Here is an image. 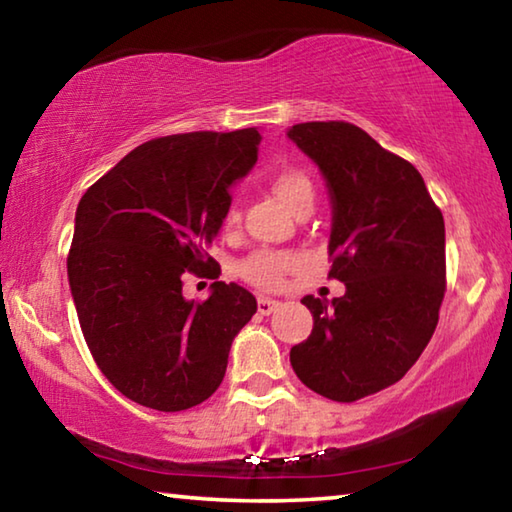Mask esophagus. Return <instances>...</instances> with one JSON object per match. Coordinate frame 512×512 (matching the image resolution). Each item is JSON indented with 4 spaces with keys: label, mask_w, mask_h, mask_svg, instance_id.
Returning a JSON list of instances; mask_svg holds the SVG:
<instances>
[{
    "label": "esophagus",
    "mask_w": 512,
    "mask_h": 512,
    "mask_svg": "<svg viewBox=\"0 0 512 512\" xmlns=\"http://www.w3.org/2000/svg\"><path fill=\"white\" fill-rule=\"evenodd\" d=\"M280 307V302L277 300H271V298H259L257 300V311L262 316H268V314H273V311Z\"/></svg>",
    "instance_id": "34e87169"
}]
</instances>
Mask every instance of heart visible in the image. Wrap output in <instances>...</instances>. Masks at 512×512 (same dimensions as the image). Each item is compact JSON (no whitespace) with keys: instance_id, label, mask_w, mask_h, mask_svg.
Instances as JSON below:
<instances>
[{"instance_id":"1","label":"heart","mask_w":512,"mask_h":512,"mask_svg":"<svg viewBox=\"0 0 512 512\" xmlns=\"http://www.w3.org/2000/svg\"><path fill=\"white\" fill-rule=\"evenodd\" d=\"M273 194L289 207L291 212H298L300 207L314 205V183L309 176L300 169H282L277 171L271 180ZM239 221V212L235 207H230L225 214V228H232ZM300 264L298 255L287 253V250H255L246 259L239 262V275L244 277L248 284L262 289V291H277L284 284V277L291 271H296Z\"/></svg>"}]
</instances>
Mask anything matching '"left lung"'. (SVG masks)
<instances>
[{
	"instance_id": "1",
	"label": "left lung",
	"mask_w": 512,
	"mask_h": 512,
	"mask_svg": "<svg viewBox=\"0 0 512 512\" xmlns=\"http://www.w3.org/2000/svg\"><path fill=\"white\" fill-rule=\"evenodd\" d=\"M289 137L332 194V280L345 296L302 298L309 339L291 348L302 384L354 402L400 381L427 348L447 289L445 221L420 171L348 121H307Z\"/></svg>"
}]
</instances>
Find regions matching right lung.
Here are the masks:
<instances>
[{
    "mask_svg": "<svg viewBox=\"0 0 512 512\" xmlns=\"http://www.w3.org/2000/svg\"><path fill=\"white\" fill-rule=\"evenodd\" d=\"M259 140L255 128L155 137L83 194L69 287L94 363L128 400L173 413L221 386L232 339L257 300L235 282L185 300L183 280L221 275L207 248L230 210L228 187L257 162Z\"/></svg>",
    "mask_w": 512,
    "mask_h": 512,
    "instance_id": "obj_1",
    "label": "right lung"
}]
</instances>
